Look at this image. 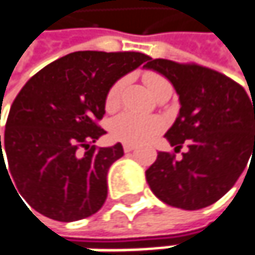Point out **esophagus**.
Returning a JSON list of instances; mask_svg holds the SVG:
<instances>
[{
    "instance_id": "obj_1",
    "label": "esophagus",
    "mask_w": 255,
    "mask_h": 255,
    "mask_svg": "<svg viewBox=\"0 0 255 255\" xmlns=\"http://www.w3.org/2000/svg\"><path fill=\"white\" fill-rule=\"evenodd\" d=\"M135 149V146L134 144H131V143H124V152H131V150H134Z\"/></svg>"
}]
</instances>
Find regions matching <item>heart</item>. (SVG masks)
<instances>
[{"label": "heart", "mask_w": 255, "mask_h": 255, "mask_svg": "<svg viewBox=\"0 0 255 255\" xmlns=\"http://www.w3.org/2000/svg\"><path fill=\"white\" fill-rule=\"evenodd\" d=\"M143 81L147 85V88L152 91V94L162 85L168 84V81L164 77H161L156 72H146L143 75ZM124 87V79L115 81L105 100V106L108 111H114L121 100V91ZM162 128V121L158 117L150 115H140L134 112H123L118 117H115L111 121V134L117 140L126 141V143H141L152 135H155Z\"/></svg>", "instance_id": "heart-1"}]
</instances>
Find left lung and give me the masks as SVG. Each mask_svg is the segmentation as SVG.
I'll list each match as a JSON object with an SVG mask.
<instances>
[{
  "label": "left lung",
  "instance_id": "left-lung-1",
  "mask_svg": "<svg viewBox=\"0 0 255 255\" xmlns=\"http://www.w3.org/2000/svg\"><path fill=\"white\" fill-rule=\"evenodd\" d=\"M144 68L176 88L181 108L165 137L176 152L189 147L181 159L159 152L146 171L149 187L171 207L205 208L229 192L251 154L254 161L255 103L233 79L195 63L150 59Z\"/></svg>",
  "mask_w": 255,
  "mask_h": 255
}]
</instances>
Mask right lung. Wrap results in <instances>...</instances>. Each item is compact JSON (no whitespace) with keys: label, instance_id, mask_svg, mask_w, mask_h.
I'll return each instance as SVG.
<instances>
[{"label":"right lung","instance_id":"1","mask_svg":"<svg viewBox=\"0 0 255 255\" xmlns=\"http://www.w3.org/2000/svg\"><path fill=\"white\" fill-rule=\"evenodd\" d=\"M149 59L137 51H75L23 85L10 108L2 143L0 135V167L4 148L5 170L27 205L57 222L81 220L102 208L109 167L124 155L121 143L91 146L106 132L97 124L106 94Z\"/></svg>","mask_w":255,"mask_h":255}]
</instances>
